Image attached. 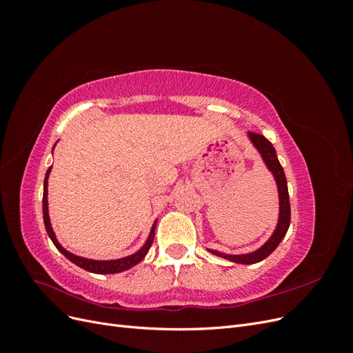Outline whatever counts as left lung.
Masks as SVG:
<instances>
[{
    "label": "left lung",
    "mask_w": 353,
    "mask_h": 353,
    "mask_svg": "<svg viewBox=\"0 0 353 353\" xmlns=\"http://www.w3.org/2000/svg\"><path fill=\"white\" fill-rule=\"evenodd\" d=\"M249 138L252 144L256 147L263 159V162L268 168L276 183V188H279V199H280V215H279V223H276L275 231L272 232V236L268 239L262 248H259L258 250L250 252V253H244V254H227V253H221L218 250H212L208 249V252H210L212 254L219 256V258L228 259L231 262L236 263H243V265H252V263H258L261 261H263L268 256L279 248V244L281 243V240L284 239L285 232L290 227V200H288V188H287V179H285V174L284 169L279 162V157H276L275 148L272 147V144L266 140V138L261 134H254V132H249Z\"/></svg>",
    "instance_id": "1"
}]
</instances>
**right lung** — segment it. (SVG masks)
<instances>
[{
  "label": "right lung",
  "instance_id": "obj_1",
  "mask_svg": "<svg viewBox=\"0 0 353 353\" xmlns=\"http://www.w3.org/2000/svg\"><path fill=\"white\" fill-rule=\"evenodd\" d=\"M50 172H51V166L48 168L47 174H46V179H44V196H42V215H44V223H46V230H47V234L50 236L51 241L54 243L56 248L59 249V252H61L63 254L66 256V258L73 262L74 265L81 266L82 270L85 271H90V272H94V274H116V272H122V271H126L132 268V266H135L137 263H140L144 256L147 254L148 249L152 248L153 244V240H154V230H156V222L153 223L152 227V231L150 234H148V239L147 241L144 243L143 248L135 252L134 254L131 256H126V258H122V259H114V261H94V259H87V258H81V256H77L73 254L70 252H68L66 249L61 248V244L57 241L56 239V234L54 231H52L51 228V222H50V216H48V200H47V194H48V176H50Z\"/></svg>",
  "mask_w": 353,
  "mask_h": 353
}]
</instances>
